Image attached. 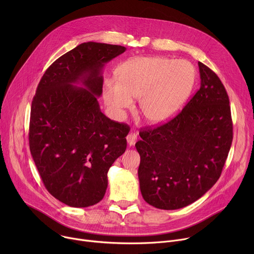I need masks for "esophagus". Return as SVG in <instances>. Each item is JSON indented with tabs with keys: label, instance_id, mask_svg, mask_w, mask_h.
I'll list each match as a JSON object with an SVG mask.
<instances>
[{
	"label": "esophagus",
	"instance_id": "obj_1",
	"mask_svg": "<svg viewBox=\"0 0 254 254\" xmlns=\"http://www.w3.org/2000/svg\"><path fill=\"white\" fill-rule=\"evenodd\" d=\"M137 140V135L133 132H129L127 135V143L129 144V146H133V144L136 142Z\"/></svg>",
	"mask_w": 254,
	"mask_h": 254
}]
</instances>
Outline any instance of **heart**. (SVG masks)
<instances>
[{
	"label": "heart",
	"mask_w": 254,
	"mask_h": 254,
	"mask_svg": "<svg viewBox=\"0 0 254 254\" xmlns=\"http://www.w3.org/2000/svg\"><path fill=\"white\" fill-rule=\"evenodd\" d=\"M117 80L107 78L102 85L105 105L114 119L123 120L139 98V113L150 124L173 119L188 101L196 80V71L185 60L165 56L133 57L118 68Z\"/></svg>",
	"instance_id": "heart-1"
}]
</instances>
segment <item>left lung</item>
<instances>
[{
    "mask_svg": "<svg viewBox=\"0 0 254 254\" xmlns=\"http://www.w3.org/2000/svg\"><path fill=\"white\" fill-rule=\"evenodd\" d=\"M201 86L177 117L139 132L137 171L142 198L163 210L186 207L219 179L233 127L229 98L219 77L198 62Z\"/></svg>",
    "mask_w": 254,
    "mask_h": 254,
    "instance_id": "1",
    "label": "left lung"
}]
</instances>
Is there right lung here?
Here are the masks:
<instances>
[{
	"label": "right lung",
	"mask_w": 254,
	"mask_h": 254,
	"mask_svg": "<svg viewBox=\"0 0 254 254\" xmlns=\"http://www.w3.org/2000/svg\"><path fill=\"white\" fill-rule=\"evenodd\" d=\"M126 47L96 42L76 46L55 60L32 101L29 144L47 191L76 208L102 200L107 172L127 149L129 127L105 117L104 65Z\"/></svg>",
	"instance_id": "obj_1"
}]
</instances>
